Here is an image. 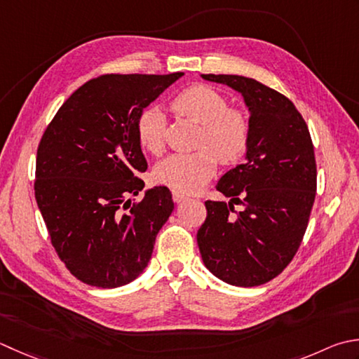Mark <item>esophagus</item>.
<instances>
[{
  "label": "esophagus",
  "instance_id": "obj_1",
  "mask_svg": "<svg viewBox=\"0 0 359 359\" xmlns=\"http://www.w3.org/2000/svg\"><path fill=\"white\" fill-rule=\"evenodd\" d=\"M172 199H174V202H182V201H185L187 199V196L184 194V193H180V191H172Z\"/></svg>",
  "mask_w": 359,
  "mask_h": 359
}]
</instances>
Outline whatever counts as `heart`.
I'll return each mask as SVG.
<instances>
[{"label": "heart", "instance_id": "b5f03b06", "mask_svg": "<svg viewBox=\"0 0 359 359\" xmlns=\"http://www.w3.org/2000/svg\"><path fill=\"white\" fill-rule=\"evenodd\" d=\"M171 109L201 124L199 151L172 154L157 163L154 179L180 193H194L212 179L217 158L235 163L249 146V121L241 110L229 107L221 93L207 86H193L171 101ZM165 116L160 109H146L137 121V138L142 149L160 154L163 149Z\"/></svg>", "mask_w": 359, "mask_h": 359}]
</instances>
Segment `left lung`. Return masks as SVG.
Instances as JSON below:
<instances>
[{"mask_svg": "<svg viewBox=\"0 0 359 359\" xmlns=\"http://www.w3.org/2000/svg\"><path fill=\"white\" fill-rule=\"evenodd\" d=\"M243 96L249 110L244 163L216 189L229 202L207 201L198 231L205 268L222 282L252 287L269 282L296 255L316 198V160L304 118L278 91L252 77L201 74ZM243 210L233 215V205Z\"/></svg>", "mask_w": 359, "mask_h": 359, "instance_id": "8db88e82", "label": "left lung"}]
</instances>
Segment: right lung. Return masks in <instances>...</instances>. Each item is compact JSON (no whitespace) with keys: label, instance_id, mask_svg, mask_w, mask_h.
<instances>
[{"label":"right lung","instance_id":"right-lung-1","mask_svg":"<svg viewBox=\"0 0 359 359\" xmlns=\"http://www.w3.org/2000/svg\"><path fill=\"white\" fill-rule=\"evenodd\" d=\"M184 73L105 74L77 88L37 151L35 199L68 271L90 286L133 282L174 210L168 187L146 189L137 138L142 111ZM129 208L128 212L125 208Z\"/></svg>","mask_w":359,"mask_h":359}]
</instances>
